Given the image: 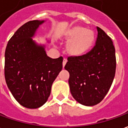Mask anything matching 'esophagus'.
<instances>
[{"instance_id": "34e87169", "label": "esophagus", "mask_w": 128, "mask_h": 128, "mask_svg": "<svg viewBox=\"0 0 128 128\" xmlns=\"http://www.w3.org/2000/svg\"><path fill=\"white\" fill-rule=\"evenodd\" d=\"M67 62V60L66 58H64V60H63V62H62V65H63V67H64V66L66 65Z\"/></svg>"}]
</instances>
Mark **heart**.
<instances>
[{
	"instance_id": "1",
	"label": "heart",
	"mask_w": 128,
	"mask_h": 128,
	"mask_svg": "<svg viewBox=\"0 0 128 128\" xmlns=\"http://www.w3.org/2000/svg\"><path fill=\"white\" fill-rule=\"evenodd\" d=\"M66 44L67 53L71 56L79 57L85 54L92 47L95 40L94 32L84 27L76 26L63 33Z\"/></svg>"
}]
</instances>
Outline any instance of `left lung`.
Instances as JSON below:
<instances>
[{"label":"left lung","mask_w":128,"mask_h":128,"mask_svg":"<svg viewBox=\"0 0 128 128\" xmlns=\"http://www.w3.org/2000/svg\"><path fill=\"white\" fill-rule=\"evenodd\" d=\"M96 45L85 55L69 57L64 68L69 73L68 84L74 99L85 106L103 100L116 72L115 48L110 36L97 27Z\"/></svg>","instance_id":"8db88e82"}]
</instances>
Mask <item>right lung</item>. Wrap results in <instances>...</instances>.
<instances>
[{
	"mask_svg": "<svg viewBox=\"0 0 128 128\" xmlns=\"http://www.w3.org/2000/svg\"><path fill=\"white\" fill-rule=\"evenodd\" d=\"M44 20H30L18 29L9 40L5 52V78L16 101L36 109L47 101L51 86L62 69L63 58L47 56L44 46L32 39Z\"/></svg>",
	"mask_w": 128,
	"mask_h": 128,
	"instance_id": "right-lung-1",
	"label": "right lung"
}]
</instances>
